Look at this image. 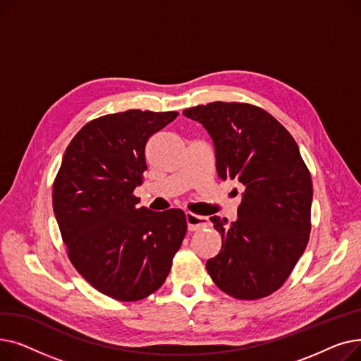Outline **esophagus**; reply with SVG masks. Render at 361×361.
<instances>
[{"label":"esophagus","mask_w":361,"mask_h":361,"mask_svg":"<svg viewBox=\"0 0 361 361\" xmlns=\"http://www.w3.org/2000/svg\"><path fill=\"white\" fill-rule=\"evenodd\" d=\"M185 221H187V228L190 231H199L206 228V226H209V221H207V218L192 214V212L185 214Z\"/></svg>","instance_id":"obj_1"}]
</instances>
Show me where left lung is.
Instances as JSON below:
<instances>
[{
	"mask_svg": "<svg viewBox=\"0 0 361 361\" xmlns=\"http://www.w3.org/2000/svg\"><path fill=\"white\" fill-rule=\"evenodd\" d=\"M183 114L209 131L219 177L244 185L235 222L211 218L222 249L206 262L207 274L234 298L268 297L283 286L307 247L310 171L288 130L256 105L216 101Z\"/></svg>",
	"mask_w": 361,
	"mask_h": 361,
	"instance_id": "8db88e82",
	"label": "left lung"
}]
</instances>
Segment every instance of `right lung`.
I'll list each match as a JSON object with an SVG mask.
<instances>
[{
    "label": "right lung",
    "mask_w": 361,
    "mask_h": 361,
    "mask_svg": "<svg viewBox=\"0 0 361 361\" xmlns=\"http://www.w3.org/2000/svg\"><path fill=\"white\" fill-rule=\"evenodd\" d=\"M178 112L128 109L85 124L52 185L54 214L73 267L99 293L139 301L165 282L187 231L181 209L139 207L145 147Z\"/></svg>",
    "instance_id": "obj_1"
}]
</instances>
